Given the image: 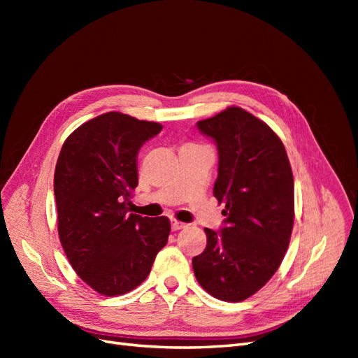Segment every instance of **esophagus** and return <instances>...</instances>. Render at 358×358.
I'll return each instance as SVG.
<instances>
[{"instance_id": "34e87169", "label": "esophagus", "mask_w": 358, "mask_h": 358, "mask_svg": "<svg viewBox=\"0 0 358 358\" xmlns=\"http://www.w3.org/2000/svg\"><path fill=\"white\" fill-rule=\"evenodd\" d=\"M180 229H185V224L183 222H180V221H171V230L173 231H178V230H180Z\"/></svg>"}]
</instances>
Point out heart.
<instances>
[{"mask_svg":"<svg viewBox=\"0 0 358 358\" xmlns=\"http://www.w3.org/2000/svg\"><path fill=\"white\" fill-rule=\"evenodd\" d=\"M188 146H194V145H188Z\"/></svg>","mask_w":358,"mask_h":358,"instance_id":"obj_1","label":"heart"}]
</instances>
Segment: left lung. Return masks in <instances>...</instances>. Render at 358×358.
I'll list each match as a JSON object with an SVG mask.
<instances>
[{
    "instance_id": "1",
    "label": "left lung",
    "mask_w": 358,
    "mask_h": 358,
    "mask_svg": "<svg viewBox=\"0 0 358 358\" xmlns=\"http://www.w3.org/2000/svg\"><path fill=\"white\" fill-rule=\"evenodd\" d=\"M218 146L213 196L225 208L221 233L192 258L199 284L215 299L242 301L275 275L294 225V179L285 146L262 119L230 106L197 122Z\"/></svg>"
}]
</instances>
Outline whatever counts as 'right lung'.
<instances>
[{
    "label": "right lung",
    "mask_w": 358,
    "mask_h": 358,
    "mask_svg": "<svg viewBox=\"0 0 358 358\" xmlns=\"http://www.w3.org/2000/svg\"><path fill=\"white\" fill-rule=\"evenodd\" d=\"M161 129L107 112L76 128L61 148L53 176L58 236L74 272L101 296L138 287L167 243V216L128 212L138 183L137 154Z\"/></svg>",
    "instance_id": "add662e5"
}]
</instances>
